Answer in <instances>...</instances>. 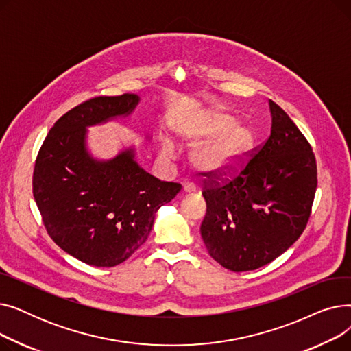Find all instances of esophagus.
Listing matches in <instances>:
<instances>
[{"label":"esophagus","instance_id":"esophagus-1","mask_svg":"<svg viewBox=\"0 0 351 351\" xmlns=\"http://www.w3.org/2000/svg\"><path fill=\"white\" fill-rule=\"evenodd\" d=\"M183 192L188 193V195L195 193V192H196V186H195V185H192V183H186V185L183 186Z\"/></svg>","mask_w":351,"mask_h":351}]
</instances>
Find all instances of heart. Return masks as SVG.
<instances>
[{
	"mask_svg": "<svg viewBox=\"0 0 351 351\" xmlns=\"http://www.w3.org/2000/svg\"><path fill=\"white\" fill-rule=\"evenodd\" d=\"M234 122L236 119L225 110H210L182 121L176 129V138L188 146L197 145L192 154V162L199 171L229 173L241 168L256 146L253 128L250 125L233 126ZM160 156L165 160L175 158V147L169 141H162Z\"/></svg>",
	"mask_w": 351,
	"mask_h": 351,
	"instance_id": "1",
	"label": "heart"
}]
</instances>
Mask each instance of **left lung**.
Listing matches in <instances>:
<instances>
[{"mask_svg": "<svg viewBox=\"0 0 351 351\" xmlns=\"http://www.w3.org/2000/svg\"><path fill=\"white\" fill-rule=\"evenodd\" d=\"M270 136L233 178L212 173L202 191L200 234L213 259L232 271L259 269L298 241L311 213L317 165L300 129L273 101Z\"/></svg>", "mask_w": 351, "mask_h": 351, "instance_id": "1", "label": "left lung"}]
</instances>
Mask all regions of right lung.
Listing matches in <instances>:
<instances>
[{
  "mask_svg": "<svg viewBox=\"0 0 351 351\" xmlns=\"http://www.w3.org/2000/svg\"><path fill=\"white\" fill-rule=\"evenodd\" d=\"M139 97H95L62 115L49 129L32 175V193L52 241L75 259L112 267L147 239L155 213L182 185L145 172L128 149L108 162L92 159L86 128L128 115Z\"/></svg>",
  "mask_w": 351,
  "mask_h": 351,
  "instance_id": "1",
  "label": "right lung"
}]
</instances>
